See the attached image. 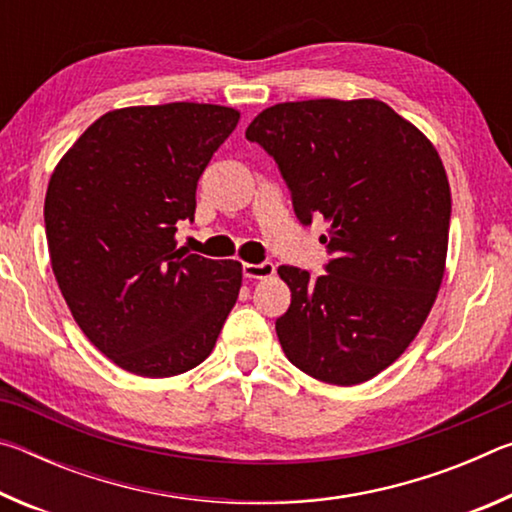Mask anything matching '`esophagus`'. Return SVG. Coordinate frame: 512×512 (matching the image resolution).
Returning a JSON list of instances; mask_svg holds the SVG:
<instances>
[{
  "instance_id": "esophagus-1",
  "label": "esophagus",
  "mask_w": 512,
  "mask_h": 512,
  "mask_svg": "<svg viewBox=\"0 0 512 512\" xmlns=\"http://www.w3.org/2000/svg\"><path fill=\"white\" fill-rule=\"evenodd\" d=\"M275 266L271 262H262V264H244V275L248 280H268L273 277Z\"/></svg>"
}]
</instances>
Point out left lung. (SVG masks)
Masks as SVG:
<instances>
[{
	"mask_svg": "<svg viewBox=\"0 0 512 512\" xmlns=\"http://www.w3.org/2000/svg\"><path fill=\"white\" fill-rule=\"evenodd\" d=\"M280 167L300 223H329L325 275L291 289L277 339L293 366L354 386L391 366L427 320L445 275L452 192L438 151L377 99L277 103L246 128Z\"/></svg>",
	"mask_w": 512,
	"mask_h": 512,
	"instance_id": "8db88e82",
	"label": "left lung"
}]
</instances>
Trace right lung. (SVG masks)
<instances>
[{
	"mask_svg": "<svg viewBox=\"0 0 512 512\" xmlns=\"http://www.w3.org/2000/svg\"><path fill=\"white\" fill-rule=\"evenodd\" d=\"M239 110L164 103L106 112L51 173L45 230L60 293L83 334L140 377L210 357L241 289V264L176 248L196 185Z\"/></svg>",
	"mask_w": 512,
	"mask_h": 512,
	"instance_id": "add662e5",
	"label": "right lung"
}]
</instances>
